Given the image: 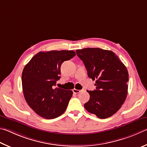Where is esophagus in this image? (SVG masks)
Returning a JSON list of instances; mask_svg holds the SVG:
<instances>
[{
  "label": "esophagus",
  "mask_w": 147,
  "mask_h": 147,
  "mask_svg": "<svg viewBox=\"0 0 147 147\" xmlns=\"http://www.w3.org/2000/svg\"><path fill=\"white\" fill-rule=\"evenodd\" d=\"M81 92V90H77L76 88H74L73 90V92L74 94H79V93H80Z\"/></svg>",
  "instance_id": "1"
}]
</instances>
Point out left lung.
I'll return each instance as SVG.
<instances>
[{
    "label": "left lung",
    "mask_w": 147,
    "mask_h": 147,
    "mask_svg": "<svg viewBox=\"0 0 147 147\" xmlns=\"http://www.w3.org/2000/svg\"><path fill=\"white\" fill-rule=\"evenodd\" d=\"M76 53L83 61L88 76L96 80V89L87 90L90 99L84 104V108L100 119L112 116L119 110L127 98V68L112 51L87 48L77 50Z\"/></svg>",
    "instance_id": "1"
}]
</instances>
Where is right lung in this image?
Returning a JSON list of instances; mask_svg holds the SVG:
<instances>
[{"label":"right lung","instance_id":"right-lung-1","mask_svg":"<svg viewBox=\"0 0 147 147\" xmlns=\"http://www.w3.org/2000/svg\"><path fill=\"white\" fill-rule=\"evenodd\" d=\"M75 55L72 50L40 51L24 66L22 74L24 98L40 117L54 119L66 110L73 92L55 86L61 78L62 63Z\"/></svg>","mask_w":147,"mask_h":147}]
</instances>
